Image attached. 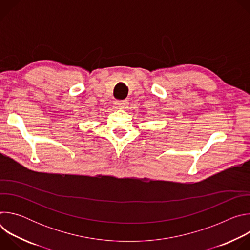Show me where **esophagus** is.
<instances>
[{
  "mask_svg": "<svg viewBox=\"0 0 250 250\" xmlns=\"http://www.w3.org/2000/svg\"><path fill=\"white\" fill-rule=\"evenodd\" d=\"M116 104H117V106H119L120 109H125V108H127L128 102L126 100H121V101H117Z\"/></svg>",
  "mask_w": 250,
  "mask_h": 250,
  "instance_id": "esophagus-1",
  "label": "esophagus"
}]
</instances>
